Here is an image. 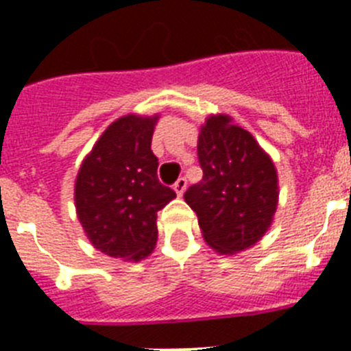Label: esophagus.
Returning <instances> with one entry per match:
<instances>
[{"instance_id": "34e87169", "label": "esophagus", "mask_w": 351, "mask_h": 351, "mask_svg": "<svg viewBox=\"0 0 351 351\" xmlns=\"http://www.w3.org/2000/svg\"><path fill=\"white\" fill-rule=\"evenodd\" d=\"M186 184H188V181H186L184 178H179L178 181H176V184H173V190H176V193H178L179 197H181V195L184 193Z\"/></svg>"}]
</instances>
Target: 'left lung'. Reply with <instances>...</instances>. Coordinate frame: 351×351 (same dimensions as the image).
<instances>
[{
  "mask_svg": "<svg viewBox=\"0 0 351 351\" xmlns=\"http://www.w3.org/2000/svg\"><path fill=\"white\" fill-rule=\"evenodd\" d=\"M210 116L198 137L202 181L184 193L206 243L232 255L258 243L278 207V173L250 132Z\"/></svg>",
  "mask_w": 351,
  "mask_h": 351,
  "instance_id": "obj_1",
  "label": "left lung"
}]
</instances>
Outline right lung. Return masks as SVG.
<instances>
[{"instance_id":"right-lung-1","label":"right lung","mask_w":351,"mask_h":351,"mask_svg":"<svg viewBox=\"0 0 351 351\" xmlns=\"http://www.w3.org/2000/svg\"><path fill=\"white\" fill-rule=\"evenodd\" d=\"M158 117L114 121L84 160L75 206L93 246L114 258L142 260L156 244V213L176 197L158 181L151 151Z\"/></svg>"}]
</instances>
